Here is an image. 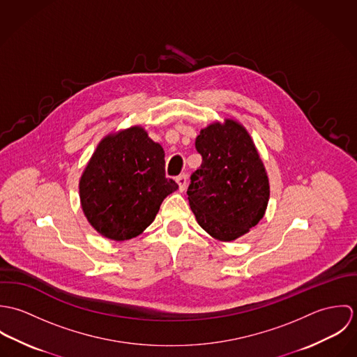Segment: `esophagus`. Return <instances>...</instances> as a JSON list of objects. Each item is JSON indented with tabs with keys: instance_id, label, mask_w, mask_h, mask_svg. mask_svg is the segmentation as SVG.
Instances as JSON below:
<instances>
[{
	"instance_id": "obj_1",
	"label": "esophagus",
	"mask_w": 357,
	"mask_h": 357,
	"mask_svg": "<svg viewBox=\"0 0 357 357\" xmlns=\"http://www.w3.org/2000/svg\"><path fill=\"white\" fill-rule=\"evenodd\" d=\"M176 181H177V184H178V190H180V192L185 191V188H187V183H188V177H187L185 174H180L178 177H176Z\"/></svg>"
}]
</instances>
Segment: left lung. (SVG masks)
<instances>
[{
  "label": "left lung",
  "mask_w": 357,
  "mask_h": 357,
  "mask_svg": "<svg viewBox=\"0 0 357 357\" xmlns=\"http://www.w3.org/2000/svg\"><path fill=\"white\" fill-rule=\"evenodd\" d=\"M195 149L202 165L191 174L190 206L208 235L235 241L265 214L269 181L264 163L248 130L234 119L202 129Z\"/></svg>",
  "instance_id": "left-lung-1"
}]
</instances>
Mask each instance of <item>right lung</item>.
I'll list each match as a JSON object with an SVG mask.
<instances>
[{"label": "right lung", "mask_w": 357, "mask_h": 357, "mask_svg": "<svg viewBox=\"0 0 357 357\" xmlns=\"http://www.w3.org/2000/svg\"><path fill=\"white\" fill-rule=\"evenodd\" d=\"M178 188L165 176V151L140 126L108 135L79 180L82 210L91 225L112 241L140 235L163 199Z\"/></svg>", "instance_id": "add662e5"}]
</instances>
